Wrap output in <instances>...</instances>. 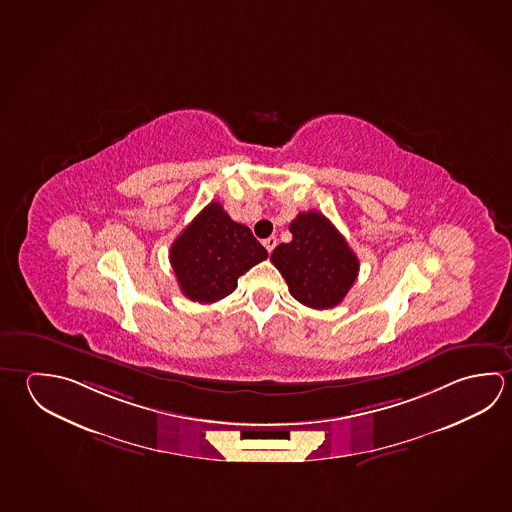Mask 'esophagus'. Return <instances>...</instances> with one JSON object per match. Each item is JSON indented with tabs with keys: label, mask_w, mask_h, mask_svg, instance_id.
I'll list each match as a JSON object with an SVG mask.
<instances>
[{
	"label": "esophagus",
	"mask_w": 512,
	"mask_h": 512,
	"mask_svg": "<svg viewBox=\"0 0 512 512\" xmlns=\"http://www.w3.org/2000/svg\"><path fill=\"white\" fill-rule=\"evenodd\" d=\"M264 248L268 250L269 253L273 252L275 250V246H277V237L275 235H271V237H268V239H264Z\"/></svg>",
	"instance_id": "1"
}]
</instances>
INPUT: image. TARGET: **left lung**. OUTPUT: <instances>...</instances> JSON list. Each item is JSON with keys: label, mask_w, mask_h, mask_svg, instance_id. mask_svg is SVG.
I'll return each instance as SVG.
<instances>
[{"label": "left lung", "mask_w": 512, "mask_h": 512, "mask_svg": "<svg viewBox=\"0 0 512 512\" xmlns=\"http://www.w3.org/2000/svg\"><path fill=\"white\" fill-rule=\"evenodd\" d=\"M291 243L278 244L271 262L286 278L289 293L313 309L340 304L358 277L359 260L331 221L314 210L289 225Z\"/></svg>", "instance_id": "8db88e82"}]
</instances>
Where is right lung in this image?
Segmentation results:
<instances>
[{
	"label": "right lung",
	"instance_id": "1",
	"mask_svg": "<svg viewBox=\"0 0 512 512\" xmlns=\"http://www.w3.org/2000/svg\"><path fill=\"white\" fill-rule=\"evenodd\" d=\"M172 269L181 293L212 304L234 293L237 278L268 257L248 226L235 223L221 203L212 201L172 243Z\"/></svg>",
	"mask_w": 512,
	"mask_h": 512
}]
</instances>
